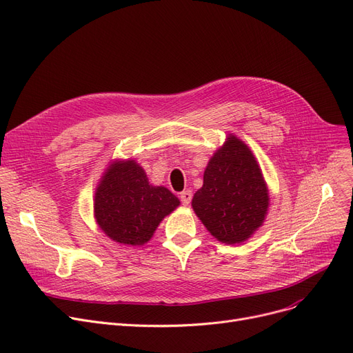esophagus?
I'll list each match as a JSON object with an SVG mask.
<instances>
[{
	"label": "esophagus",
	"mask_w": 353,
	"mask_h": 353,
	"mask_svg": "<svg viewBox=\"0 0 353 353\" xmlns=\"http://www.w3.org/2000/svg\"><path fill=\"white\" fill-rule=\"evenodd\" d=\"M192 197H193L192 190H184L180 193V200L184 206H189V203L192 201Z\"/></svg>",
	"instance_id": "esophagus-1"
}]
</instances>
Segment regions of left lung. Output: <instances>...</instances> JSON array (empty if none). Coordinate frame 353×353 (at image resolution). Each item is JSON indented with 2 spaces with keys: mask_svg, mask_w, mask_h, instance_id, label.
I'll return each mask as SVG.
<instances>
[{
  "mask_svg": "<svg viewBox=\"0 0 353 353\" xmlns=\"http://www.w3.org/2000/svg\"><path fill=\"white\" fill-rule=\"evenodd\" d=\"M192 208L219 242L239 245L262 228L269 190L249 145L229 134L209 160Z\"/></svg>",
  "mask_w": 353,
  "mask_h": 353,
  "instance_id": "left-lung-1",
  "label": "left lung"
}]
</instances>
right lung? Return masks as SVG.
<instances>
[{
    "label": "right lung",
    "instance_id": "1",
    "mask_svg": "<svg viewBox=\"0 0 353 353\" xmlns=\"http://www.w3.org/2000/svg\"><path fill=\"white\" fill-rule=\"evenodd\" d=\"M180 200L164 186H153L133 159L113 160L94 193V217L107 237L124 246H143Z\"/></svg>",
    "mask_w": 353,
    "mask_h": 353
}]
</instances>
